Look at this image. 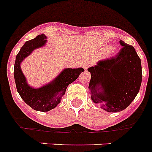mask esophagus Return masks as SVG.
Returning a JSON list of instances; mask_svg holds the SVG:
<instances>
[{
    "instance_id": "1",
    "label": "esophagus",
    "mask_w": 152,
    "mask_h": 152,
    "mask_svg": "<svg viewBox=\"0 0 152 152\" xmlns=\"http://www.w3.org/2000/svg\"><path fill=\"white\" fill-rule=\"evenodd\" d=\"M89 66H90V63L88 62V61L84 62V64H83V68H84L85 70L87 69V68H88Z\"/></svg>"
}]
</instances>
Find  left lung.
<instances>
[{
  "label": "left lung",
  "instance_id": "8db88e82",
  "mask_svg": "<svg viewBox=\"0 0 152 152\" xmlns=\"http://www.w3.org/2000/svg\"><path fill=\"white\" fill-rule=\"evenodd\" d=\"M121 50L115 57L98 61L91 72V100L109 113L122 111L129 106L142 84L141 59L134 47L119 40Z\"/></svg>",
  "mask_w": 152,
  "mask_h": 152
}]
</instances>
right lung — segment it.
<instances>
[{
	"instance_id": "1",
	"label": "right lung",
	"mask_w": 152,
	"mask_h": 152,
	"mask_svg": "<svg viewBox=\"0 0 152 152\" xmlns=\"http://www.w3.org/2000/svg\"><path fill=\"white\" fill-rule=\"evenodd\" d=\"M46 36L39 35L33 39L26 42L16 57L13 75L17 92L24 102L36 111L48 112L60 103L68 86L78 77L82 68H64L54 80L39 88H33L26 82L23 74L20 64L36 49L42 47L46 43Z\"/></svg>"
}]
</instances>
